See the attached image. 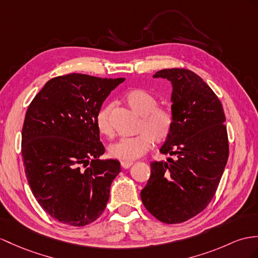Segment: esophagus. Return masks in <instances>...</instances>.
Masks as SVG:
<instances>
[{"instance_id": "1", "label": "esophagus", "mask_w": 258, "mask_h": 258, "mask_svg": "<svg viewBox=\"0 0 258 258\" xmlns=\"http://www.w3.org/2000/svg\"><path fill=\"white\" fill-rule=\"evenodd\" d=\"M133 164H134V162H131V161H122L121 162V166L123 168H129Z\"/></svg>"}]
</instances>
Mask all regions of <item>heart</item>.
<instances>
[{
  "label": "heart",
  "mask_w": 258,
  "mask_h": 258,
  "mask_svg": "<svg viewBox=\"0 0 258 258\" xmlns=\"http://www.w3.org/2000/svg\"><path fill=\"white\" fill-rule=\"evenodd\" d=\"M123 99L131 109L141 116L139 131L144 133L131 138H121L111 143L108 153L114 159L134 161L150 150L153 141L156 143L164 142L172 133L174 120L169 110L158 107V99L146 90H130ZM110 112L111 106L106 105L98 110L95 117L98 133L106 137L112 134Z\"/></svg>",
  "instance_id": "heart-1"
}]
</instances>
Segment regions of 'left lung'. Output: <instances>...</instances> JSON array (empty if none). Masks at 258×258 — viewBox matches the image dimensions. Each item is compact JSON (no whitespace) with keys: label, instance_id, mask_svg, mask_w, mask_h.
I'll return each instance as SVG.
<instances>
[{"label":"left lung","instance_id":"left-lung-1","mask_svg":"<svg viewBox=\"0 0 258 258\" xmlns=\"http://www.w3.org/2000/svg\"><path fill=\"white\" fill-rule=\"evenodd\" d=\"M153 78L172 84L174 124L160 152L173 158L151 162L141 200L160 221L180 223L202 212L215 196L229 156L225 116L216 94L192 71L165 69Z\"/></svg>","mask_w":258,"mask_h":258}]
</instances>
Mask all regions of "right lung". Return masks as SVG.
I'll use <instances>...</instances> for the list:
<instances>
[{"instance_id": "add662e5", "label": "right lung", "mask_w": 258, "mask_h": 258, "mask_svg": "<svg viewBox=\"0 0 258 258\" xmlns=\"http://www.w3.org/2000/svg\"><path fill=\"white\" fill-rule=\"evenodd\" d=\"M124 79L72 73L48 81L28 106L22 133L25 173L36 200L59 222L84 227L102 215L117 160L105 152L95 117Z\"/></svg>"}]
</instances>
